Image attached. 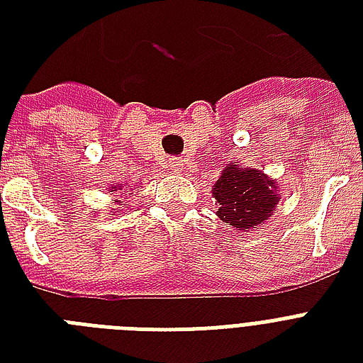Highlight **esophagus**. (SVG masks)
Here are the masks:
<instances>
[{
	"label": "esophagus",
	"mask_w": 363,
	"mask_h": 363,
	"mask_svg": "<svg viewBox=\"0 0 363 363\" xmlns=\"http://www.w3.org/2000/svg\"><path fill=\"white\" fill-rule=\"evenodd\" d=\"M167 165H169V169L173 171V173H179V171L182 169V162H181V160H177V158H171L169 164H167Z\"/></svg>",
	"instance_id": "34e87169"
}]
</instances>
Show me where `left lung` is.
I'll use <instances>...</instances> for the list:
<instances>
[{"label": "left lung", "instance_id": "1", "mask_svg": "<svg viewBox=\"0 0 363 363\" xmlns=\"http://www.w3.org/2000/svg\"><path fill=\"white\" fill-rule=\"evenodd\" d=\"M211 194L218 205L216 216L239 232H252L265 224L281 199L275 179L239 162L226 164Z\"/></svg>", "mask_w": 363, "mask_h": 363}]
</instances>
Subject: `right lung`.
<instances>
[{
  "label": "right lung",
  "mask_w": 363,
  "mask_h": 363,
  "mask_svg": "<svg viewBox=\"0 0 363 363\" xmlns=\"http://www.w3.org/2000/svg\"><path fill=\"white\" fill-rule=\"evenodd\" d=\"M122 190H124V186H122V184H111V186H109V192L121 194ZM125 192H130V186H128V184H125ZM113 203L122 205V199H113ZM118 213H121V207H118Z\"/></svg>",
  "instance_id": "obj_1"
}]
</instances>
